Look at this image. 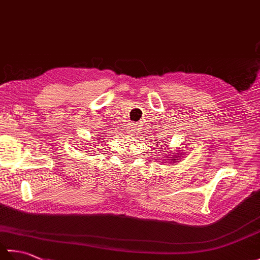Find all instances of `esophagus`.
<instances>
[{"label":"esophagus","mask_w":260,"mask_h":260,"mask_svg":"<svg viewBox=\"0 0 260 260\" xmlns=\"http://www.w3.org/2000/svg\"><path fill=\"white\" fill-rule=\"evenodd\" d=\"M137 128L136 126L134 124H129V126L127 127V133H128L129 135H134V134H137Z\"/></svg>","instance_id":"1"}]
</instances>
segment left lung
I'll use <instances>...</instances> for the list:
<instances>
[{
    "label": "left lung",
    "mask_w": 260,
    "mask_h": 260,
    "mask_svg": "<svg viewBox=\"0 0 260 260\" xmlns=\"http://www.w3.org/2000/svg\"><path fill=\"white\" fill-rule=\"evenodd\" d=\"M164 146H167V144H164ZM164 146H163V151H165V148H164ZM185 151V150H184ZM184 151L183 152H182L181 150H179V152L178 151H176V152H178V153H175V152H173L172 154H173V156H172V158H169V156L170 155H165V157H164V159L163 160L165 161L163 163H168V162H173V163H175V162H179L180 161V159H182V158H180V156L181 155H184ZM164 154V153H163ZM161 162H162V161H161Z\"/></svg>",
    "instance_id": "left-lung-1"
}]
</instances>
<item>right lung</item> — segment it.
<instances>
[{
	"label": "right lung",
	"instance_id": "add662e5",
	"mask_svg": "<svg viewBox=\"0 0 260 260\" xmlns=\"http://www.w3.org/2000/svg\"><path fill=\"white\" fill-rule=\"evenodd\" d=\"M103 139H104V137H102V139H101V140H103Z\"/></svg>",
	"mask_w": 260,
	"mask_h": 260
}]
</instances>
